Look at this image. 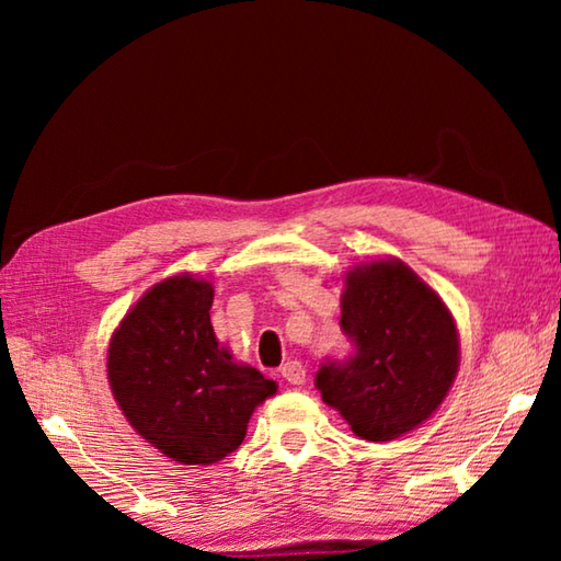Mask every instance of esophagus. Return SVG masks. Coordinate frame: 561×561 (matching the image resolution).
I'll use <instances>...</instances> for the list:
<instances>
[{
  "instance_id": "esophagus-1",
  "label": "esophagus",
  "mask_w": 561,
  "mask_h": 561,
  "mask_svg": "<svg viewBox=\"0 0 561 561\" xmlns=\"http://www.w3.org/2000/svg\"><path fill=\"white\" fill-rule=\"evenodd\" d=\"M279 374L284 381L291 386H301L304 381H307V368H304L299 360H287V364L279 368Z\"/></svg>"
}]
</instances>
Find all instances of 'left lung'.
I'll return each mask as SVG.
<instances>
[{
	"instance_id": "1",
	"label": "left lung",
	"mask_w": 561,
	"mask_h": 561,
	"mask_svg": "<svg viewBox=\"0 0 561 561\" xmlns=\"http://www.w3.org/2000/svg\"><path fill=\"white\" fill-rule=\"evenodd\" d=\"M341 329L354 356L321 364L317 388L358 438H401L438 411L458 376L460 336L445 301L405 262L374 260L346 274Z\"/></svg>"
}]
</instances>
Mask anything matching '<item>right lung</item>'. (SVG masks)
I'll return each instance as SVG.
<instances>
[{"mask_svg":"<svg viewBox=\"0 0 561 561\" xmlns=\"http://www.w3.org/2000/svg\"><path fill=\"white\" fill-rule=\"evenodd\" d=\"M213 282L175 274L150 287L108 344V386L140 438L183 465L237 450L254 408L277 393L215 336Z\"/></svg>","mask_w":561,"mask_h":561,"instance_id":"obj_1","label":"right lung"}]
</instances>
